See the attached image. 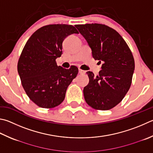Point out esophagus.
<instances>
[{
  "mask_svg": "<svg viewBox=\"0 0 153 153\" xmlns=\"http://www.w3.org/2000/svg\"><path fill=\"white\" fill-rule=\"evenodd\" d=\"M78 72H79V74H84L85 73V71L82 70V69H79V71H78Z\"/></svg>",
  "mask_w": 153,
  "mask_h": 153,
  "instance_id": "1",
  "label": "esophagus"
}]
</instances>
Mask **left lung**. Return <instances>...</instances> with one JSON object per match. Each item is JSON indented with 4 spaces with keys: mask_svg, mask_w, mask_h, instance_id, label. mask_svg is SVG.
Masks as SVG:
<instances>
[{
    "mask_svg": "<svg viewBox=\"0 0 153 153\" xmlns=\"http://www.w3.org/2000/svg\"><path fill=\"white\" fill-rule=\"evenodd\" d=\"M75 27L88 42L94 59L102 63L98 76L86 73L89 83L84 88L85 100L94 109L110 110L123 100L131 85L134 70L132 52L121 35L105 25Z\"/></svg>",
    "mask_w": 153,
    "mask_h": 153,
    "instance_id": "1",
    "label": "left lung"
}]
</instances>
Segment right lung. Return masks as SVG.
Segmentation results:
<instances>
[{"mask_svg":"<svg viewBox=\"0 0 153 153\" xmlns=\"http://www.w3.org/2000/svg\"><path fill=\"white\" fill-rule=\"evenodd\" d=\"M78 34L74 26L49 25L33 33L19 57L17 70L27 96L38 106L52 108L64 100L69 85L78 74L74 65L57 66L62 43L69 35Z\"/></svg>","mask_w":153,"mask_h":153,"instance_id":"add662e5","label":"right lung"}]
</instances>
